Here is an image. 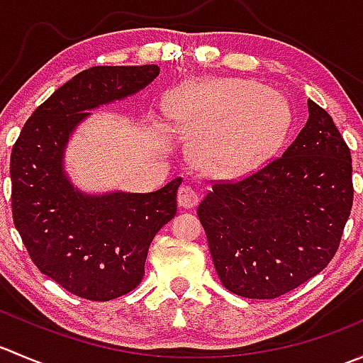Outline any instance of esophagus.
I'll return each mask as SVG.
<instances>
[{
	"label": "esophagus",
	"mask_w": 363,
	"mask_h": 363,
	"mask_svg": "<svg viewBox=\"0 0 363 363\" xmlns=\"http://www.w3.org/2000/svg\"><path fill=\"white\" fill-rule=\"evenodd\" d=\"M177 200H179V205H181V207H195L200 200V193L196 191L193 186L184 184L179 188Z\"/></svg>",
	"instance_id": "obj_1"
}]
</instances>
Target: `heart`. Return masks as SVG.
Instances as JSON below:
<instances>
[{
    "mask_svg": "<svg viewBox=\"0 0 363 363\" xmlns=\"http://www.w3.org/2000/svg\"><path fill=\"white\" fill-rule=\"evenodd\" d=\"M177 113L195 151L225 172H244L262 163L290 124L286 101L250 80L205 82L182 96Z\"/></svg>",
    "mask_w": 363,
    "mask_h": 363,
    "instance_id": "1",
    "label": "heart"
}]
</instances>
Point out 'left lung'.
<instances>
[{
    "label": "left lung",
    "instance_id": "8db88e82",
    "mask_svg": "<svg viewBox=\"0 0 363 363\" xmlns=\"http://www.w3.org/2000/svg\"><path fill=\"white\" fill-rule=\"evenodd\" d=\"M277 158L237 181H212L199 218L223 286L277 298L307 283L339 250L353 205L351 152L325 108Z\"/></svg>",
    "mask_w": 363,
    "mask_h": 363
}]
</instances>
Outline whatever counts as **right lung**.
Wrapping results in <instances>:
<instances>
[{
	"mask_svg": "<svg viewBox=\"0 0 363 363\" xmlns=\"http://www.w3.org/2000/svg\"><path fill=\"white\" fill-rule=\"evenodd\" d=\"M158 73L156 65L84 69L33 112L13 144V225L40 272L80 298L107 302L140 284L182 179L152 193L84 195L63 172L65 147L91 108L135 94Z\"/></svg>",
	"mask_w": 363,
	"mask_h": 363,
	"instance_id": "add662e5",
	"label": "right lung"
}]
</instances>
